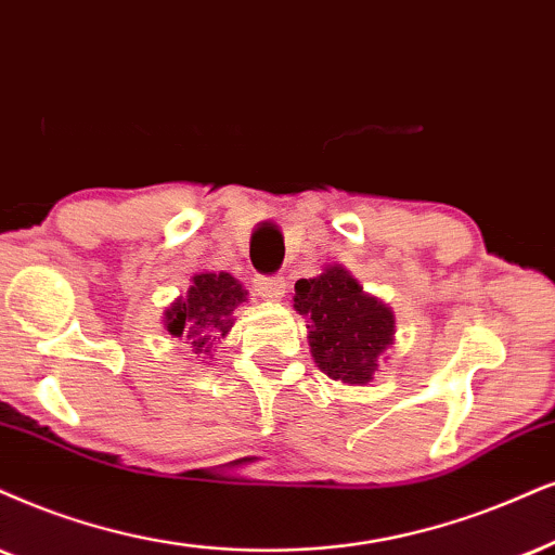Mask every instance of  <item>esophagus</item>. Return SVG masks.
Segmentation results:
<instances>
[{
  "instance_id": "obj_1",
  "label": "esophagus",
  "mask_w": 555,
  "mask_h": 555,
  "mask_svg": "<svg viewBox=\"0 0 555 555\" xmlns=\"http://www.w3.org/2000/svg\"><path fill=\"white\" fill-rule=\"evenodd\" d=\"M256 289L266 299H282L286 289L284 276H256Z\"/></svg>"
}]
</instances>
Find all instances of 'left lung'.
Listing matches in <instances>:
<instances>
[{
    "label": "left lung",
    "mask_w": 555,
    "mask_h": 555,
    "mask_svg": "<svg viewBox=\"0 0 555 555\" xmlns=\"http://www.w3.org/2000/svg\"><path fill=\"white\" fill-rule=\"evenodd\" d=\"M294 310L310 320V348L314 363L330 378L366 384L376 359L391 346L395 314L382 301L363 294L353 276L330 266L314 279L294 284Z\"/></svg>",
    "instance_id": "1"
}]
</instances>
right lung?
<instances>
[{
  "mask_svg": "<svg viewBox=\"0 0 555 555\" xmlns=\"http://www.w3.org/2000/svg\"><path fill=\"white\" fill-rule=\"evenodd\" d=\"M245 299V289L230 273H196L186 297L166 312L168 333L184 338L196 356H209L233 327V310Z\"/></svg>",
  "mask_w": 555,
  "mask_h": 555,
  "instance_id": "obj_1",
  "label": "right lung"
}]
</instances>
